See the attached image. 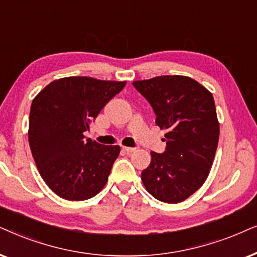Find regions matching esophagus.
Segmentation results:
<instances>
[{"label": "esophagus", "mask_w": 257, "mask_h": 257, "mask_svg": "<svg viewBox=\"0 0 257 257\" xmlns=\"http://www.w3.org/2000/svg\"><path fill=\"white\" fill-rule=\"evenodd\" d=\"M122 149L124 150L125 153H134L135 148H132V147H122Z\"/></svg>", "instance_id": "1"}]
</instances>
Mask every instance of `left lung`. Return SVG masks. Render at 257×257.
I'll use <instances>...</instances> for the list:
<instances>
[{"instance_id": "obj_1", "label": "left lung", "mask_w": 257, "mask_h": 257, "mask_svg": "<svg viewBox=\"0 0 257 257\" xmlns=\"http://www.w3.org/2000/svg\"><path fill=\"white\" fill-rule=\"evenodd\" d=\"M167 131L166 152H152L141 174L147 191L161 202L180 203L202 187L213 166L220 123L213 94L182 75H164L133 82Z\"/></svg>"}]
</instances>
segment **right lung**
<instances>
[{"mask_svg": "<svg viewBox=\"0 0 257 257\" xmlns=\"http://www.w3.org/2000/svg\"><path fill=\"white\" fill-rule=\"evenodd\" d=\"M125 81L70 76L50 82L34 97L28 140L47 186L68 201H83L103 189L119 146L85 139L89 123L124 88Z\"/></svg>", "mask_w": 257, "mask_h": 257, "instance_id": "1", "label": "right lung"}]
</instances>
